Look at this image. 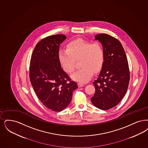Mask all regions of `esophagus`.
<instances>
[{
  "mask_svg": "<svg viewBox=\"0 0 148 148\" xmlns=\"http://www.w3.org/2000/svg\"><path fill=\"white\" fill-rule=\"evenodd\" d=\"M77 85H78V86H79V88H82V87H83V86H84V85L83 84H82V83H78Z\"/></svg>",
  "mask_w": 148,
  "mask_h": 148,
  "instance_id": "34e87169",
  "label": "esophagus"
}]
</instances>
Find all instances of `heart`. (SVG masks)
<instances>
[{"label": "heart", "instance_id": "b5f03b06", "mask_svg": "<svg viewBox=\"0 0 148 148\" xmlns=\"http://www.w3.org/2000/svg\"><path fill=\"white\" fill-rule=\"evenodd\" d=\"M59 63L63 70L73 73L76 60H80L81 69L72 75L73 80L80 83L88 82L93 75L102 68L105 58L104 50L99 42L91 43L82 38H77L68 42L66 49H60L58 53Z\"/></svg>", "mask_w": 148, "mask_h": 148}]
</instances>
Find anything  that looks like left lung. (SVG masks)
<instances>
[{
	"label": "left lung",
	"mask_w": 148,
	"mask_h": 148,
	"mask_svg": "<svg viewBox=\"0 0 148 148\" xmlns=\"http://www.w3.org/2000/svg\"><path fill=\"white\" fill-rule=\"evenodd\" d=\"M95 38L102 45L105 58L100 73L93 83L96 90L91 101L97 108L107 110L117 106L123 98L130 73L124 48L117 39L105 34Z\"/></svg>",
	"instance_id": "left-lung-1"
}]
</instances>
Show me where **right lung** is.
Here are the masks:
<instances>
[{"instance_id": "add662e5", "label": "right lung", "mask_w": 148, "mask_h": 148, "mask_svg": "<svg viewBox=\"0 0 148 148\" xmlns=\"http://www.w3.org/2000/svg\"><path fill=\"white\" fill-rule=\"evenodd\" d=\"M64 35L50 36L36 45L30 60V82L38 99L56 112L65 109L71 102L73 92L78 88L59 63V45Z\"/></svg>"}]
</instances>
